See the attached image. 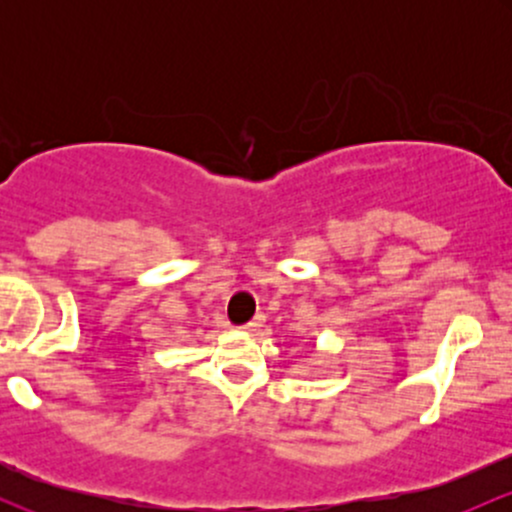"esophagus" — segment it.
<instances>
[{
  "label": "esophagus",
  "instance_id": "34e87169",
  "mask_svg": "<svg viewBox=\"0 0 512 512\" xmlns=\"http://www.w3.org/2000/svg\"><path fill=\"white\" fill-rule=\"evenodd\" d=\"M262 325H264V315H255L250 322H245V325H240V330H245V332H257Z\"/></svg>",
  "mask_w": 512,
  "mask_h": 512
}]
</instances>
